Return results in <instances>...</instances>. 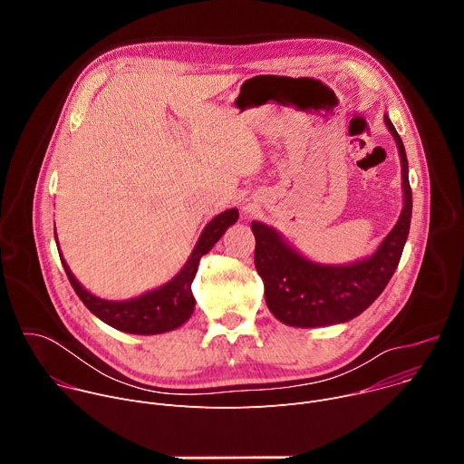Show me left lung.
Segmentation results:
<instances>
[{
  "instance_id": "8db88e82",
  "label": "left lung",
  "mask_w": 464,
  "mask_h": 464,
  "mask_svg": "<svg viewBox=\"0 0 464 464\" xmlns=\"http://www.w3.org/2000/svg\"><path fill=\"white\" fill-rule=\"evenodd\" d=\"M385 126L402 161L404 209L382 246L365 260L349 266H323L301 256L268 226L253 222L255 268L264 281L272 314L290 326H324L360 315L383 292L399 266L411 224V187L404 143L389 117Z\"/></svg>"
}]
</instances>
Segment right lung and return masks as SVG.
I'll return each instance as SVG.
<instances>
[{
    "instance_id": "obj_1",
    "label": "right lung",
    "mask_w": 464,
    "mask_h": 464,
    "mask_svg": "<svg viewBox=\"0 0 464 464\" xmlns=\"http://www.w3.org/2000/svg\"><path fill=\"white\" fill-rule=\"evenodd\" d=\"M237 218H238L237 209H229L215 217L206 226L200 240H198L183 270L170 283L130 301H106L92 295L73 277L68 264H65L62 256L60 260L73 290L77 292L81 301L88 306V310L93 312L99 319L130 334H143V336L161 334L181 326L190 317L194 310V297L190 292V285L196 276L198 264H200L202 255H206L220 240L224 231L231 224H235Z\"/></svg>"
}]
</instances>
